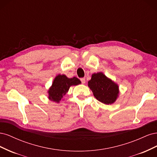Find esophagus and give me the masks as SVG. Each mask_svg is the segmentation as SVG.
Wrapping results in <instances>:
<instances>
[{"label":"esophagus","instance_id":"obj_1","mask_svg":"<svg viewBox=\"0 0 157 157\" xmlns=\"http://www.w3.org/2000/svg\"><path fill=\"white\" fill-rule=\"evenodd\" d=\"M80 81H81L82 84H84L85 82H86V80H85V78H80Z\"/></svg>","mask_w":157,"mask_h":157}]
</instances>
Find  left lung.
Segmentation results:
<instances>
[{
    "label": "left lung",
    "mask_w": 157,
    "mask_h": 157,
    "mask_svg": "<svg viewBox=\"0 0 157 157\" xmlns=\"http://www.w3.org/2000/svg\"><path fill=\"white\" fill-rule=\"evenodd\" d=\"M88 86L95 98L107 105L115 102L119 92L117 85L102 73L93 74L88 81Z\"/></svg>",
    "instance_id": "1"
}]
</instances>
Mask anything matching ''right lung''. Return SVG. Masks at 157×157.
I'll return each mask as SVG.
<instances>
[{
    "mask_svg": "<svg viewBox=\"0 0 157 157\" xmlns=\"http://www.w3.org/2000/svg\"><path fill=\"white\" fill-rule=\"evenodd\" d=\"M80 83V80L77 77L69 78L64 75H59L55 78L52 86L49 90V99L52 101L59 103L68 92L71 86Z\"/></svg>",
    "mask_w": 157,
    "mask_h": 157,
    "instance_id": "obj_1",
    "label": "right lung"
}]
</instances>
